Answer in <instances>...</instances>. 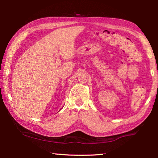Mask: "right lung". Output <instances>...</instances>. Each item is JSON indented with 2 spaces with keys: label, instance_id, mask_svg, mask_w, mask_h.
I'll return each instance as SVG.
<instances>
[{
  "label": "right lung",
  "instance_id": "add662e5",
  "mask_svg": "<svg viewBox=\"0 0 158 158\" xmlns=\"http://www.w3.org/2000/svg\"><path fill=\"white\" fill-rule=\"evenodd\" d=\"M59 111H60V110H59Z\"/></svg>",
  "mask_w": 158,
  "mask_h": 158
}]
</instances>
